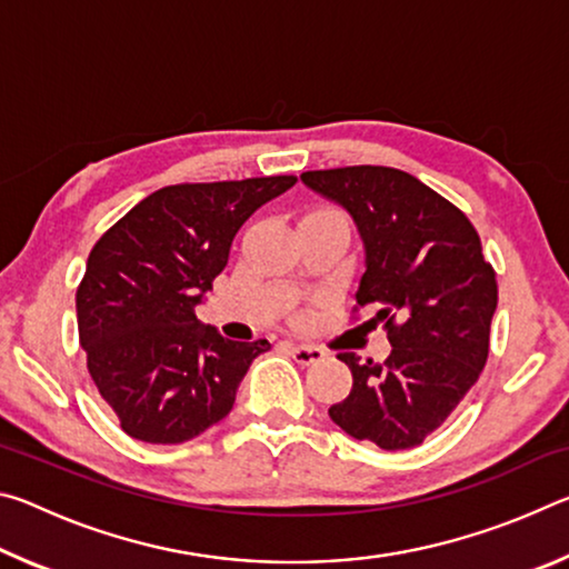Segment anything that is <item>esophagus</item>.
Here are the masks:
<instances>
[{"mask_svg":"<svg viewBox=\"0 0 569 569\" xmlns=\"http://www.w3.org/2000/svg\"><path fill=\"white\" fill-rule=\"evenodd\" d=\"M286 349H288V353L293 356V361L301 363V366L319 363V361H323V356H326L323 349H319V346H313V343H291V341H288Z\"/></svg>","mask_w":569,"mask_h":569,"instance_id":"1","label":"esophagus"}]
</instances>
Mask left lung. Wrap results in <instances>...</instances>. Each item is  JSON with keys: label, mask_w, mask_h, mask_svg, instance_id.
I'll use <instances>...</instances> for the list:
<instances>
[{"label": "left lung", "mask_w": 569, "mask_h": 569, "mask_svg": "<svg viewBox=\"0 0 569 569\" xmlns=\"http://www.w3.org/2000/svg\"><path fill=\"white\" fill-rule=\"evenodd\" d=\"M308 188L346 208L366 271L356 303H379L391 353H339L353 387L329 417L359 441L419 447L475 387L489 353L497 273L469 218L409 172L383 166L308 170Z\"/></svg>", "instance_id": "obj_1"}]
</instances>
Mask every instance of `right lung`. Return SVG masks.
<instances>
[{
    "label": "right lung",
    "instance_id": "add662e5",
    "mask_svg": "<svg viewBox=\"0 0 569 569\" xmlns=\"http://www.w3.org/2000/svg\"><path fill=\"white\" fill-rule=\"evenodd\" d=\"M293 186V176H271L160 188L94 243L77 286V329L124 435L180 445L233 409L248 366L271 343L223 339L196 306L240 226Z\"/></svg>",
    "mask_w": 569,
    "mask_h": 569
}]
</instances>
